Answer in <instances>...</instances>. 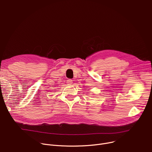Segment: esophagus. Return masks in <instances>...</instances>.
I'll return each instance as SVG.
<instances>
[{
    "instance_id": "obj_1",
    "label": "esophagus",
    "mask_w": 152,
    "mask_h": 152,
    "mask_svg": "<svg viewBox=\"0 0 152 152\" xmlns=\"http://www.w3.org/2000/svg\"><path fill=\"white\" fill-rule=\"evenodd\" d=\"M72 80L71 79H68L67 80V83L68 84V85H72Z\"/></svg>"
}]
</instances>
